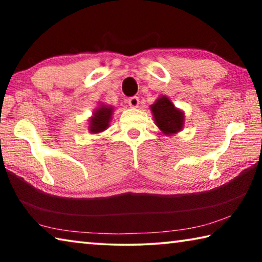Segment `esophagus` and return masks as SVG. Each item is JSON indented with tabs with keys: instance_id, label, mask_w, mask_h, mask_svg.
<instances>
[{
	"instance_id": "1",
	"label": "esophagus",
	"mask_w": 262,
	"mask_h": 262,
	"mask_svg": "<svg viewBox=\"0 0 262 262\" xmlns=\"http://www.w3.org/2000/svg\"><path fill=\"white\" fill-rule=\"evenodd\" d=\"M128 104H129L130 107H137V106H139V104H140L139 97H136V96L130 97V98L128 99Z\"/></svg>"
}]
</instances>
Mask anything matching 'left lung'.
Listing matches in <instances>:
<instances>
[{
	"label": "left lung",
	"mask_w": 262,
	"mask_h": 262,
	"mask_svg": "<svg viewBox=\"0 0 262 262\" xmlns=\"http://www.w3.org/2000/svg\"><path fill=\"white\" fill-rule=\"evenodd\" d=\"M151 111L158 126L164 134L170 135L181 130L184 126V113L177 110L167 97H162L151 105Z\"/></svg>",
	"instance_id": "left-lung-1"
}]
</instances>
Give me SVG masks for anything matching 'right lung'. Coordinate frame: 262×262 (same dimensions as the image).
Returning <instances> with one entry per match:
<instances>
[{"mask_svg": "<svg viewBox=\"0 0 262 262\" xmlns=\"http://www.w3.org/2000/svg\"><path fill=\"white\" fill-rule=\"evenodd\" d=\"M113 108L108 106H100V107L94 113V117L90 119V129L91 133H100L108 127V122L111 120Z\"/></svg>", "mask_w": 262, "mask_h": 262, "instance_id": "1", "label": "right lung"}]
</instances>
